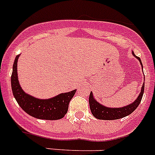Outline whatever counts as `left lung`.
Returning a JSON list of instances; mask_svg holds the SVG:
<instances>
[{"label": "left lung", "mask_w": 155, "mask_h": 155, "mask_svg": "<svg viewBox=\"0 0 155 155\" xmlns=\"http://www.w3.org/2000/svg\"><path fill=\"white\" fill-rule=\"evenodd\" d=\"M132 55L136 58H137L140 61V63L141 64L142 67V61L140 58H138L135 55L134 52L132 51ZM144 92V83L143 84V87L141 88V92L139 94L138 97L135 100V102H132V104H129L128 106H124L121 108H109L106 106H104L102 105L97 102L93 96L92 92H91L89 96V105L90 109L91 111L92 114L94 117L99 120H117L123 118L126 116H128L131 114L134 110H136V108L139 106L140 103L141 102L142 97Z\"/></svg>", "instance_id": "1"}]
</instances>
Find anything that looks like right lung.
Here are the masks:
<instances>
[{
  "label": "right lung",
  "instance_id": "right-lung-1",
  "mask_svg": "<svg viewBox=\"0 0 155 155\" xmlns=\"http://www.w3.org/2000/svg\"><path fill=\"white\" fill-rule=\"evenodd\" d=\"M19 54L15 57L11 76L12 93L19 106L31 117L41 120H59L68 112V104L76 90L60 94L49 99H38L23 91L19 85L17 75V61Z\"/></svg>",
  "mask_w": 155,
  "mask_h": 155
}]
</instances>
